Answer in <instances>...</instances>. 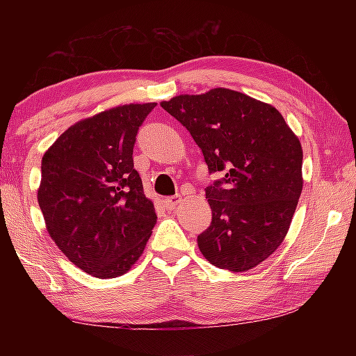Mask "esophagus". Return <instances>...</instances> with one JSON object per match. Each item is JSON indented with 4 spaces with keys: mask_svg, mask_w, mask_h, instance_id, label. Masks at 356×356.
<instances>
[{
    "mask_svg": "<svg viewBox=\"0 0 356 356\" xmlns=\"http://www.w3.org/2000/svg\"><path fill=\"white\" fill-rule=\"evenodd\" d=\"M180 201H182V197H180L179 195H176V196H170V197H166V200H163V202H165V207L166 209H170V210H172V209H176L179 204H180Z\"/></svg>",
    "mask_w": 356,
    "mask_h": 356,
    "instance_id": "34e87169",
    "label": "esophagus"
}]
</instances>
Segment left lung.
I'll use <instances>...</instances> for the list:
<instances>
[{
  "label": "left lung",
  "mask_w": 356,
  "mask_h": 356,
  "mask_svg": "<svg viewBox=\"0 0 356 356\" xmlns=\"http://www.w3.org/2000/svg\"><path fill=\"white\" fill-rule=\"evenodd\" d=\"M161 108L190 131L209 172L212 222L197 236L202 256L218 268L245 272L284 240L303 188V150L272 105L216 88L177 95Z\"/></svg>",
  "instance_id": "8db88e82"
}]
</instances>
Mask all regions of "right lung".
<instances>
[{
	"label": "right lung",
	"instance_id": "right-lung-1",
	"mask_svg": "<svg viewBox=\"0 0 356 356\" xmlns=\"http://www.w3.org/2000/svg\"><path fill=\"white\" fill-rule=\"evenodd\" d=\"M156 104L113 108L72 125L42 159L38 200L51 238L95 278L124 275L156 221L134 168L138 130Z\"/></svg>",
	"mask_w": 356,
	"mask_h": 356
}]
</instances>
